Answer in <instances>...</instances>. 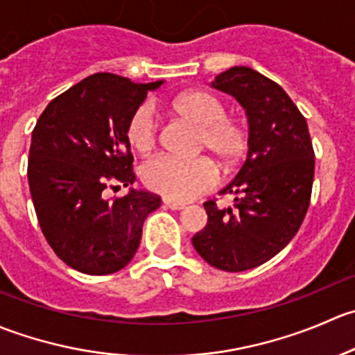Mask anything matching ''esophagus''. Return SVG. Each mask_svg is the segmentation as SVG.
I'll list each match as a JSON object with an SVG mask.
<instances>
[{"instance_id":"obj_1","label":"esophagus","mask_w":355,"mask_h":355,"mask_svg":"<svg viewBox=\"0 0 355 355\" xmlns=\"http://www.w3.org/2000/svg\"><path fill=\"white\" fill-rule=\"evenodd\" d=\"M163 204L168 207V209H173V211H180L185 207L184 202H177V200H171V199H163Z\"/></svg>"}]
</instances>
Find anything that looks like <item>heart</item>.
Wrapping results in <instances>:
<instances>
[{"label": "heart", "mask_w": 355, "mask_h": 355, "mask_svg": "<svg viewBox=\"0 0 355 355\" xmlns=\"http://www.w3.org/2000/svg\"><path fill=\"white\" fill-rule=\"evenodd\" d=\"M173 110L198 125L199 146L206 148L223 166L241 159L247 148V132L241 121L227 116L223 101L207 91H189L171 103ZM157 123L151 105H142L127 123L128 144L146 153L156 144ZM142 180L153 191L173 200H191L214 187L218 171L207 157L159 155L142 166Z\"/></svg>", "instance_id": "1"}]
</instances>
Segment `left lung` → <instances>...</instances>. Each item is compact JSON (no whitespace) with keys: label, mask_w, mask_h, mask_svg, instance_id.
Listing matches in <instances>:
<instances>
[{"label":"left lung","mask_w":355,"mask_h":355,"mask_svg":"<svg viewBox=\"0 0 355 355\" xmlns=\"http://www.w3.org/2000/svg\"><path fill=\"white\" fill-rule=\"evenodd\" d=\"M234 96L249 121L245 163L220 194L234 206L204 202L207 223L192 237L199 256L223 271L266 263L302 225L314 180L309 128L287 92L249 67H232L211 82Z\"/></svg>","instance_id":"8db88e82"}]
</instances>
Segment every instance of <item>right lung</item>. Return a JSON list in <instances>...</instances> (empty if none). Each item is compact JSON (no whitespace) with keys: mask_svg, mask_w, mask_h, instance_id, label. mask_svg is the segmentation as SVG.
Segmentation results:
<instances>
[{"mask_svg":"<svg viewBox=\"0 0 355 355\" xmlns=\"http://www.w3.org/2000/svg\"><path fill=\"white\" fill-rule=\"evenodd\" d=\"M161 84L89 75L53 99L35 123L27 166L32 202L48 244L73 270L110 275L127 266L146 218L159 207L161 198L149 191L108 199L106 189L135 182L127 123Z\"/></svg>","mask_w":355,"mask_h":355,"instance_id":"1","label":"right lung"}]
</instances>
